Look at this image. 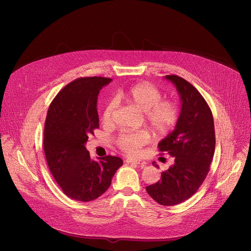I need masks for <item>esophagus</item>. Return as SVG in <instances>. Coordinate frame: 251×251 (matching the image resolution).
Listing matches in <instances>:
<instances>
[{"label":"esophagus","instance_id":"obj_1","mask_svg":"<svg viewBox=\"0 0 251 251\" xmlns=\"http://www.w3.org/2000/svg\"><path fill=\"white\" fill-rule=\"evenodd\" d=\"M126 162L127 164H136V165H141V166H145L146 165L145 162H143V161H141L139 159H133V158H126Z\"/></svg>","mask_w":251,"mask_h":251}]
</instances>
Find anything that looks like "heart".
<instances>
[{"label":"heart","instance_id":"b5f03b06","mask_svg":"<svg viewBox=\"0 0 251 251\" xmlns=\"http://www.w3.org/2000/svg\"><path fill=\"white\" fill-rule=\"evenodd\" d=\"M118 97L144 111L145 121L157 136L168 134L178 122L177 104L169 99H162V92L152 84L143 82L133 84L125 90H120ZM115 110L116 101L110 99L102 110L103 124L110 125L113 122ZM149 140L150 134L147 130L125 131L118 136L117 144L125 152L135 155Z\"/></svg>","mask_w":251,"mask_h":251}]
</instances>
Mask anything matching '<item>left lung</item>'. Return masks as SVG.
I'll return each instance as SVG.
<instances>
[{
    "instance_id": "8db88e82",
    "label": "left lung",
    "mask_w": 251,
    "mask_h": 251,
    "mask_svg": "<svg viewBox=\"0 0 251 251\" xmlns=\"http://www.w3.org/2000/svg\"><path fill=\"white\" fill-rule=\"evenodd\" d=\"M166 79L175 85L182 105L174 130L158 147L174 158V164L146 190L158 203L175 205L191 198L205 179L214 155L215 131L211 110L199 90L179 76Z\"/></svg>"
}]
</instances>
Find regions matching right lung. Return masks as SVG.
Returning a JSON list of instances; mask_svg holds the SVG:
<instances>
[{"instance_id": "obj_1", "label": "right lung", "mask_w": 251, "mask_h": 251, "mask_svg": "<svg viewBox=\"0 0 251 251\" xmlns=\"http://www.w3.org/2000/svg\"><path fill=\"white\" fill-rule=\"evenodd\" d=\"M112 81L103 77L79 78L64 86L50 105L44 130L49 168L63 193L76 201H90L104 194L117 169L119 157L90 159L84 147L99 127L97 96Z\"/></svg>"}]
</instances>
